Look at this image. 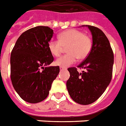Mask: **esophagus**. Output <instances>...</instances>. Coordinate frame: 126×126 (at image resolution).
Listing matches in <instances>:
<instances>
[{"mask_svg": "<svg viewBox=\"0 0 126 126\" xmlns=\"http://www.w3.org/2000/svg\"><path fill=\"white\" fill-rule=\"evenodd\" d=\"M66 68H64V67H60V70H61V71H62V70H66Z\"/></svg>", "mask_w": 126, "mask_h": 126, "instance_id": "1", "label": "esophagus"}]
</instances>
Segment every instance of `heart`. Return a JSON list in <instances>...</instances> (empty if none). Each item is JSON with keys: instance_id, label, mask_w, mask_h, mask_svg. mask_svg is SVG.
<instances>
[{"instance_id": "obj_1", "label": "heart", "mask_w": 126, "mask_h": 126, "mask_svg": "<svg viewBox=\"0 0 126 126\" xmlns=\"http://www.w3.org/2000/svg\"><path fill=\"white\" fill-rule=\"evenodd\" d=\"M92 39L81 31L77 29H69L59 35V39H52L48 43L50 53L54 56H60L67 47L68 54L60 57L56 61V64L61 67H68L74 64L77 58H86L92 49Z\"/></svg>"}]
</instances>
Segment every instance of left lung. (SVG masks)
I'll list each match as a JSON object with an SVG mask.
<instances>
[{"mask_svg": "<svg viewBox=\"0 0 126 126\" xmlns=\"http://www.w3.org/2000/svg\"><path fill=\"white\" fill-rule=\"evenodd\" d=\"M86 26L92 34V49L77 66L84 69L81 73L75 67L68 68L70 78L66 82L70 96L80 105L93 103L105 92L111 80L114 62L113 52L104 33L96 27Z\"/></svg>", "mask_w": 126, "mask_h": 126, "instance_id": "obj_1", "label": "left lung"}]
</instances>
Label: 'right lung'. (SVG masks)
<instances>
[{
  "label": "right lung",
  "mask_w": 126,
  "mask_h": 126,
  "mask_svg": "<svg viewBox=\"0 0 126 126\" xmlns=\"http://www.w3.org/2000/svg\"><path fill=\"white\" fill-rule=\"evenodd\" d=\"M53 34V29L46 26L28 29L19 36L11 52L12 84L22 99L30 103H39L47 97L59 74L58 66L46 67L54 61L48 48Z\"/></svg>",
  "instance_id": "1"
}]
</instances>
